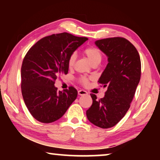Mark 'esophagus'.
I'll list each match as a JSON object with an SVG mask.
<instances>
[{"label":"esophagus","instance_id":"34e87169","mask_svg":"<svg viewBox=\"0 0 160 160\" xmlns=\"http://www.w3.org/2000/svg\"><path fill=\"white\" fill-rule=\"evenodd\" d=\"M78 94L80 96H82V95H87L88 94V92H87L86 91L83 90H80L78 91Z\"/></svg>","mask_w":160,"mask_h":160}]
</instances>
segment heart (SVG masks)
Returning a JSON list of instances; mask_svg holds the SVG:
<instances>
[{
    "label": "heart",
    "instance_id": "b5f03b06",
    "mask_svg": "<svg viewBox=\"0 0 160 160\" xmlns=\"http://www.w3.org/2000/svg\"><path fill=\"white\" fill-rule=\"evenodd\" d=\"M83 52L92 64L97 61H101L102 60V53L98 48L94 47H88L84 49ZM75 59H76V55H75V53H72L69 56L68 60V65L70 68L73 66ZM79 81L82 85H87L88 84V78L85 76L80 77L79 78Z\"/></svg>",
    "mask_w": 160,
    "mask_h": 160
}]
</instances>
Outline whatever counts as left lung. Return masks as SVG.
Segmentation results:
<instances>
[{
    "instance_id": "obj_1",
    "label": "left lung",
    "mask_w": 160,
    "mask_h": 160,
    "mask_svg": "<svg viewBox=\"0 0 160 160\" xmlns=\"http://www.w3.org/2000/svg\"><path fill=\"white\" fill-rule=\"evenodd\" d=\"M95 44L108 57L107 66L98 80L107 90L99 100L90 94L92 104L86 115L94 125L109 128L129 109L140 80L141 62L136 48L125 38H107L97 40Z\"/></svg>"
}]
</instances>
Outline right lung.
<instances>
[{"label": "right lung", "instance_id": "add662e5", "mask_svg": "<svg viewBox=\"0 0 160 160\" xmlns=\"http://www.w3.org/2000/svg\"><path fill=\"white\" fill-rule=\"evenodd\" d=\"M88 39L63 33L45 37L29 48L21 68V90L26 107L39 122L57 121L78 96L73 87L57 91L55 80L68 72L69 56Z\"/></svg>", "mask_w": 160, "mask_h": 160}]
</instances>
